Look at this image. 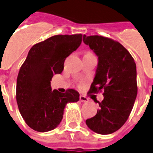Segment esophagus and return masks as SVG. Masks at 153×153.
Segmentation results:
<instances>
[{
    "instance_id": "34e87169",
    "label": "esophagus",
    "mask_w": 153,
    "mask_h": 153,
    "mask_svg": "<svg viewBox=\"0 0 153 153\" xmlns=\"http://www.w3.org/2000/svg\"><path fill=\"white\" fill-rule=\"evenodd\" d=\"M80 100L83 103L89 102V99L86 97H85V96H80Z\"/></svg>"
}]
</instances>
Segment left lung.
Returning a JSON list of instances; mask_svg holds the SVG:
<instances>
[{"label": "left lung", "mask_w": 153, "mask_h": 153, "mask_svg": "<svg viewBox=\"0 0 153 153\" xmlns=\"http://www.w3.org/2000/svg\"><path fill=\"white\" fill-rule=\"evenodd\" d=\"M83 41L98 57L90 92L104 90V100L95 117L86 120L98 134L116 132L128 120L137 95V65L129 52L117 41L100 36L84 35Z\"/></svg>", "instance_id": "obj_1"}]
</instances>
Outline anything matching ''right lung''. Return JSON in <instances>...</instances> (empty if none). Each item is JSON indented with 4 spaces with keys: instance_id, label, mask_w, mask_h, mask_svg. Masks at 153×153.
Here are the masks:
<instances>
[{
    "instance_id": "add662e5",
    "label": "right lung",
    "mask_w": 153,
    "mask_h": 153,
    "mask_svg": "<svg viewBox=\"0 0 153 153\" xmlns=\"http://www.w3.org/2000/svg\"><path fill=\"white\" fill-rule=\"evenodd\" d=\"M81 41V34L51 36L30 48L20 68L16 102L25 123L35 131L45 132L56 128L67 104L80 99L74 89L65 93L52 90L50 81L54 74L62 73L65 58L77 49Z\"/></svg>"
}]
</instances>
